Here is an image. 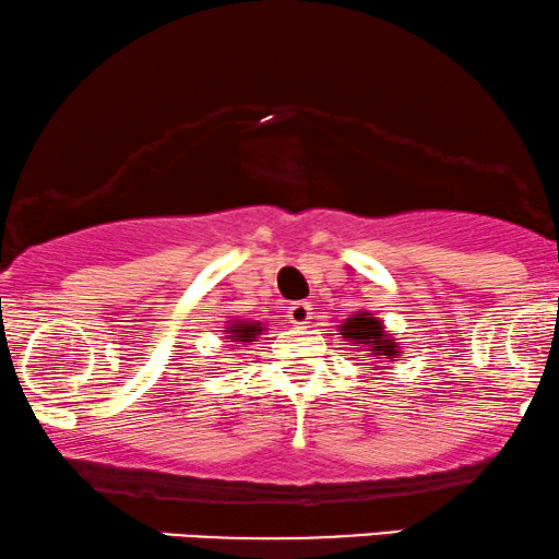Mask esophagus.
<instances>
[{
	"instance_id": "obj_1",
	"label": "esophagus",
	"mask_w": 559,
	"mask_h": 559,
	"mask_svg": "<svg viewBox=\"0 0 559 559\" xmlns=\"http://www.w3.org/2000/svg\"><path fill=\"white\" fill-rule=\"evenodd\" d=\"M288 320H292L294 325H307V322L312 320V305H309V301H294V305L288 307Z\"/></svg>"
}]
</instances>
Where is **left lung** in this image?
Instances as JSON below:
<instances>
[{"instance_id": "left-lung-1", "label": "left lung", "mask_w": 559, "mask_h": 559, "mask_svg": "<svg viewBox=\"0 0 559 559\" xmlns=\"http://www.w3.org/2000/svg\"><path fill=\"white\" fill-rule=\"evenodd\" d=\"M341 335L356 346H365V352L372 356V359L395 361L401 354V348L395 344L393 335L385 333L382 322L378 318H372L369 312H365V309L352 314V318H346L344 325H341Z\"/></svg>"}]
</instances>
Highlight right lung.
Listing matches in <instances>:
<instances>
[{"label": "right lung", "mask_w": 559, "mask_h": 559, "mask_svg": "<svg viewBox=\"0 0 559 559\" xmlns=\"http://www.w3.org/2000/svg\"><path fill=\"white\" fill-rule=\"evenodd\" d=\"M262 331L265 328L260 325L258 320H228V335L226 338L231 341H241V344H250V341L258 338V335H262Z\"/></svg>", "instance_id": "obj_1"}]
</instances>
